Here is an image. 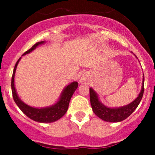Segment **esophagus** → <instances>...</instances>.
Segmentation results:
<instances>
[{
	"instance_id": "1",
	"label": "esophagus",
	"mask_w": 155,
	"mask_h": 155,
	"mask_svg": "<svg viewBox=\"0 0 155 155\" xmlns=\"http://www.w3.org/2000/svg\"><path fill=\"white\" fill-rule=\"evenodd\" d=\"M89 79H90V74L87 72L83 73L81 75V78H80V82L81 83H86L87 82Z\"/></svg>"
}]
</instances>
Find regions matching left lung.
Wrapping results in <instances>:
<instances>
[{
	"mask_svg": "<svg viewBox=\"0 0 155 155\" xmlns=\"http://www.w3.org/2000/svg\"><path fill=\"white\" fill-rule=\"evenodd\" d=\"M136 58H137L136 56ZM143 87H144V76H143L141 90H140L138 97L130 104L118 108L107 107L104 104H103L101 102L96 92L93 89L90 87V104H91L92 111L99 118H101L104 121H106V122H119L121 121H123L125 119H127L139 105L143 95V90H144Z\"/></svg>",
	"mask_w": 155,
	"mask_h": 155,
	"instance_id": "obj_1",
	"label": "left lung"
}]
</instances>
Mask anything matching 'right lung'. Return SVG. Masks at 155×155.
Listing matches in <instances>:
<instances>
[{
	"mask_svg": "<svg viewBox=\"0 0 155 155\" xmlns=\"http://www.w3.org/2000/svg\"><path fill=\"white\" fill-rule=\"evenodd\" d=\"M45 41H40L36 43L32 47L31 49H28L25 51L23 55L29 54L32 51H33L36 47H38L39 45H41L45 43ZM21 60V58L17 60L16 63V65L14 68L13 75L12 78V95L16 104L19 108V109L22 111L27 117H29L30 119L33 120L35 122H41V123H50V122H54L55 121L58 120L59 119L63 117L65 114L66 113L68 108V105L70 103L71 98L73 94L76 91V90L78 87L77 81H73L68 85H67L63 90L61 92L58 101L53 104L52 106H47V107L44 108H35L25 104L23 101L21 100L17 95V90H16L15 86V76L16 69H17V65H18L19 60Z\"/></svg>",
	"mask_w": 155,
	"mask_h": 155,
	"instance_id": "add662e5",
	"label": "right lung"
}]
</instances>
